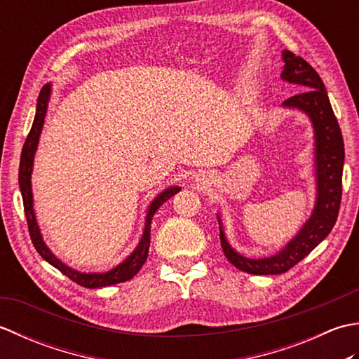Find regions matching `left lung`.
I'll list each match as a JSON object with an SVG mask.
<instances>
[{
  "label": "left lung",
  "instance_id": "8db88e82",
  "mask_svg": "<svg viewBox=\"0 0 359 359\" xmlns=\"http://www.w3.org/2000/svg\"><path fill=\"white\" fill-rule=\"evenodd\" d=\"M282 60H284V71L280 74V79L302 89L301 94L287 98L282 106L307 114L313 125L316 203L299 233L279 253L261 259H250L231 247L224 233L222 219L217 215L220 245L225 257L236 269L251 274H280L302 261L329 236L338 219L341 205L344 142L324 83L302 57H296L293 52L284 50Z\"/></svg>",
  "mask_w": 359,
  "mask_h": 359
}]
</instances>
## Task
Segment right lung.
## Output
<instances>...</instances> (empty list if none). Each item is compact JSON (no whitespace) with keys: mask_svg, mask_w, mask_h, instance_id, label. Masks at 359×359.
Here are the masks:
<instances>
[{"mask_svg":"<svg viewBox=\"0 0 359 359\" xmlns=\"http://www.w3.org/2000/svg\"><path fill=\"white\" fill-rule=\"evenodd\" d=\"M50 83L44 85L40 90V95H38L36 102V112L32 128H30V133L25 142V147L21 151V158H20V172H18V184L22 196V203H25V212L27 219V226H29V234L35 250L40 253V256L44 259L46 262L55 266L57 270L62 271L65 276L69 278L71 280L77 282L79 285L86 287V288H100V287H108L114 284H120V282L129 280L134 278L139 270L147 262L148 251H149V241H151V222L154 212L162 207V205L171 199V197L180 191V187H170L165 191L160 193L154 201L151 202L148 212H147V220H144V231L139 245L129 255L123 262L114 266L112 270L106 273H81L79 270H74L72 266L66 265L65 262L60 261V259L52 253L49 247L46 245L43 241V236L40 231V226L36 224L35 211H34V196H32V184H30V175H32L34 170V157L38 147V140H40V134L44 125V117L46 111H48V103L50 97Z\"/></svg>","mask_w":359,"mask_h":359,"instance_id":"1","label":"right lung"}]
</instances>
